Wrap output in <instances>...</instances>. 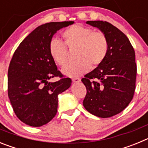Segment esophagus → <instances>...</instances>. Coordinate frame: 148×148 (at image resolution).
I'll use <instances>...</instances> for the list:
<instances>
[{
  "label": "esophagus",
  "instance_id": "esophagus-1",
  "mask_svg": "<svg viewBox=\"0 0 148 148\" xmlns=\"http://www.w3.org/2000/svg\"><path fill=\"white\" fill-rule=\"evenodd\" d=\"M72 80H73V82H74V83H78V82H81V78H73Z\"/></svg>",
  "mask_w": 148,
  "mask_h": 148
}]
</instances>
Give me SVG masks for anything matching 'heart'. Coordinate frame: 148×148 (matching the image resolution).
Returning a JSON list of instances; mask_svg holds the SVG:
<instances>
[{
    "label": "heart",
    "instance_id": "b5f03b06",
    "mask_svg": "<svg viewBox=\"0 0 148 148\" xmlns=\"http://www.w3.org/2000/svg\"><path fill=\"white\" fill-rule=\"evenodd\" d=\"M64 44L57 38H53L49 44L52 59L58 66H64L69 62L68 49H75L77 61L63 69V73L70 77L82 75L96 67L104 61L109 49L107 35L101 31H93L92 28L77 23L70 26L62 32Z\"/></svg>",
    "mask_w": 148,
    "mask_h": 148
}]
</instances>
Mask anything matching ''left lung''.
<instances>
[{
	"label": "left lung",
	"instance_id": "8db88e82",
	"mask_svg": "<svg viewBox=\"0 0 148 148\" xmlns=\"http://www.w3.org/2000/svg\"><path fill=\"white\" fill-rule=\"evenodd\" d=\"M87 23L107 35L109 49L104 61L82 79L87 89L83 105L92 115L109 118L121 113L133 99L137 73L135 51L126 35L109 22Z\"/></svg>",
	"mask_w": 148,
	"mask_h": 148
}]
</instances>
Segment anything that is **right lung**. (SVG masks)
Returning <instances> with one entry per match:
<instances>
[{"mask_svg":"<svg viewBox=\"0 0 148 148\" xmlns=\"http://www.w3.org/2000/svg\"><path fill=\"white\" fill-rule=\"evenodd\" d=\"M73 21L50 22L38 27L23 39L13 54L8 70V95L15 115L24 124L40 127L53 119L58 94L72 81L58 70L49 52L56 31ZM58 77L56 82H49Z\"/></svg>","mask_w":148,"mask_h":148,"instance_id":"obj_1","label":"right lung"}]
</instances>
